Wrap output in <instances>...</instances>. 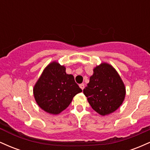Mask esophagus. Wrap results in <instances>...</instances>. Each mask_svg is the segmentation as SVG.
Listing matches in <instances>:
<instances>
[{
	"instance_id": "1",
	"label": "esophagus",
	"mask_w": 150,
	"mask_h": 150,
	"mask_svg": "<svg viewBox=\"0 0 150 150\" xmlns=\"http://www.w3.org/2000/svg\"><path fill=\"white\" fill-rule=\"evenodd\" d=\"M80 87L82 89H83L84 88H85V84H83V83H82V84H80Z\"/></svg>"
}]
</instances>
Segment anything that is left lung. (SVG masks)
<instances>
[{"label": "left lung", "mask_w": 150, "mask_h": 150, "mask_svg": "<svg viewBox=\"0 0 150 150\" xmlns=\"http://www.w3.org/2000/svg\"><path fill=\"white\" fill-rule=\"evenodd\" d=\"M93 72L83 93L93 109L104 116L114 112L123 104L125 87L118 72L107 63L97 65Z\"/></svg>", "instance_id": "left-lung-1"}]
</instances>
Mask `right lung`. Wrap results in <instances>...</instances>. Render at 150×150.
I'll return each instance as SVG.
<instances>
[{
  "mask_svg": "<svg viewBox=\"0 0 150 150\" xmlns=\"http://www.w3.org/2000/svg\"><path fill=\"white\" fill-rule=\"evenodd\" d=\"M82 91L73 75L66 73L64 65L53 61L43 70L34 86L33 94L42 110L57 115L64 111L73 97Z\"/></svg>",
  "mask_w": 150,
  "mask_h": 150,
  "instance_id": "add662e5",
  "label": "right lung"
}]
</instances>
